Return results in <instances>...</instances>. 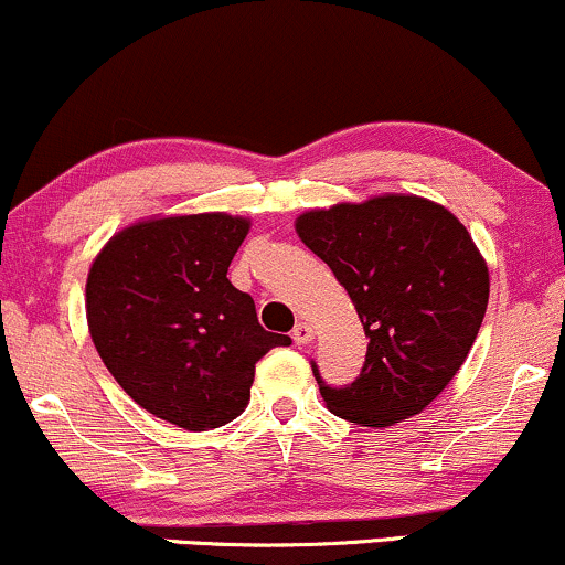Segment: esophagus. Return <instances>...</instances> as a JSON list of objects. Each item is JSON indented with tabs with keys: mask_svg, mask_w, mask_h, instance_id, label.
Wrapping results in <instances>:
<instances>
[{
	"mask_svg": "<svg viewBox=\"0 0 565 565\" xmlns=\"http://www.w3.org/2000/svg\"><path fill=\"white\" fill-rule=\"evenodd\" d=\"M291 340L297 342V345H308L310 340H313V329H310V323L300 321L295 329H291Z\"/></svg>",
	"mask_w": 565,
	"mask_h": 565,
	"instance_id": "obj_1",
	"label": "esophagus"
}]
</instances>
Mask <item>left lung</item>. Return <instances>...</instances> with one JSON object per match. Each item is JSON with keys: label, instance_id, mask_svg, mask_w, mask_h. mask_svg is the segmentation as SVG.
I'll list each match as a JSON object with an SVG mask.
<instances>
[{"label": "left lung", "instance_id": "obj_1", "mask_svg": "<svg viewBox=\"0 0 565 565\" xmlns=\"http://www.w3.org/2000/svg\"><path fill=\"white\" fill-rule=\"evenodd\" d=\"M295 228L345 287L369 337L350 385H327L313 364L329 412L364 427L423 412L465 364L489 305V268L468 228L404 193L305 212Z\"/></svg>", "mask_w": 565, "mask_h": 565}]
</instances>
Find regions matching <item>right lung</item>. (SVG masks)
Wrapping results in <instances>:
<instances>
[{"label": "right lung", "mask_w": 565, "mask_h": 565, "mask_svg": "<svg viewBox=\"0 0 565 565\" xmlns=\"http://www.w3.org/2000/svg\"><path fill=\"white\" fill-rule=\"evenodd\" d=\"M246 233L249 220L223 212L142 220L89 268L87 323L103 364L135 404L183 430L236 419L257 361L291 345L228 281Z\"/></svg>", "instance_id": "obj_1"}]
</instances>
